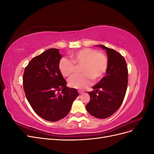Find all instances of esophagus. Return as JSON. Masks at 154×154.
<instances>
[{
	"instance_id": "34e87169",
	"label": "esophagus",
	"mask_w": 154,
	"mask_h": 154,
	"mask_svg": "<svg viewBox=\"0 0 154 154\" xmlns=\"http://www.w3.org/2000/svg\"><path fill=\"white\" fill-rule=\"evenodd\" d=\"M78 92H79V94H83V92H82V91H78Z\"/></svg>"
}]
</instances>
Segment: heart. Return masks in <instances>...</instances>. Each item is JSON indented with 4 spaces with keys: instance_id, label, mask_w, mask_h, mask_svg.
I'll use <instances>...</instances> for the list:
<instances>
[{
    "instance_id": "heart-1",
    "label": "heart",
    "mask_w": 154,
    "mask_h": 154,
    "mask_svg": "<svg viewBox=\"0 0 154 154\" xmlns=\"http://www.w3.org/2000/svg\"><path fill=\"white\" fill-rule=\"evenodd\" d=\"M73 61L62 58L59 63V67L64 76L69 77L76 71V65H83L82 74H76L69 80V85L72 88L83 90L92 84L93 78L98 80L103 76L108 69L109 61L106 56L98 51L85 48L71 54Z\"/></svg>"
}]
</instances>
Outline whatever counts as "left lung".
Returning <instances> with one entry per match:
<instances>
[{"mask_svg":"<svg viewBox=\"0 0 154 154\" xmlns=\"http://www.w3.org/2000/svg\"><path fill=\"white\" fill-rule=\"evenodd\" d=\"M96 46L106 51L108 69L106 75L88 92L91 100L86 109L91 115L105 119L114 114L122 105L128 85V69L123 56L112 49L102 45Z\"/></svg>","mask_w":154,"mask_h":154,"instance_id":"1","label":"left lung"}]
</instances>
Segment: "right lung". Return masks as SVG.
Instances as JSON below:
<instances>
[{"mask_svg":"<svg viewBox=\"0 0 154 154\" xmlns=\"http://www.w3.org/2000/svg\"><path fill=\"white\" fill-rule=\"evenodd\" d=\"M61 58L58 49L46 50L31 60L23 75L25 94L32 109L51 122L66 117L79 96L76 88L66 86L59 68Z\"/></svg>","mask_w":154,"mask_h":154,"instance_id":"1","label":"right lung"}]
</instances>
